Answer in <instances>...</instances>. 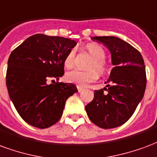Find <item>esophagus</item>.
I'll list each match as a JSON object with an SVG mask.
<instances>
[{
    "label": "esophagus",
    "mask_w": 157,
    "mask_h": 157,
    "mask_svg": "<svg viewBox=\"0 0 157 157\" xmlns=\"http://www.w3.org/2000/svg\"><path fill=\"white\" fill-rule=\"evenodd\" d=\"M77 89H78V92H82V91H83V89H82V88H80V87L78 86Z\"/></svg>",
    "instance_id": "obj_1"
}]
</instances>
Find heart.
Here are the masks:
<instances>
[{
    "label": "heart",
    "instance_id": "1",
    "mask_svg": "<svg viewBox=\"0 0 157 157\" xmlns=\"http://www.w3.org/2000/svg\"><path fill=\"white\" fill-rule=\"evenodd\" d=\"M83 50L89 52L93 58L88 65L90 70L69 71L66 74L67 82L74 83L78 87L86 86L88 83L94 82L98 79L99 74L94 69L98 71L100 75H105L109 71V65L105 59L106 52L102 46L97 43H89L83 48ZM75 63V51L70 50L65 56L63 64L67 68H72Z\"/></svg>",
    "mask_w": 157,
    "mask_h": 157
}]
</instances>
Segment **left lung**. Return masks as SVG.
I'll return each instance as SVG.
<instances>
[{"label": "left lung", "mask_w": 157, "mask_h": 157, "mask_svg": "<svg viewBox=\"0 0 157 157\" xmlns=\"http://www.w3.org/2000/svg\"><path fill=\"white\" fill-rule=\"evenodd\" d=\"M111 52L112 68L107 88L94 91L85 106L90 120L103 129H112L130 119L144 96L146 86L145 63L134 47L116 36H94ZM106 91V92L104 91Z\"/></svg>", "instance_id": "8db88e82"}]
</instances>
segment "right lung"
<instances>
[{
    "label": "right lung",
    "instance_id": "1",
    "mask_svg": "<svg viewBox=\"0 0 157 157\" xmlns=\"http://www.w3.org/2000/svg\"><path fill=\"white\" fill-rule=\"evenodd\" d=\"M76 44L62 36L35 34L11 52L6 87L17 111L27 124L40 129L56 124L67 98L78 92L73 83H47L64 74L65 56Z\"/></svg>",
    "mask_w": 157,
    "mask_h": 157
}]
</instances>
